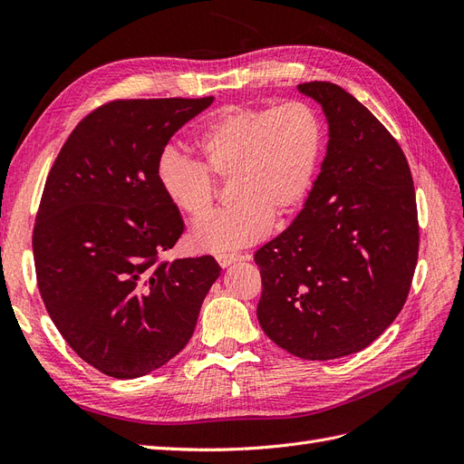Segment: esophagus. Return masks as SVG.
I'll use <instances>...</instances> for the list:
<instances>
[{
    "instance_id": "esophagus-1",
    "label": "esophagus",
    "mask_w": 464,
    "mask_h": 464,
    "mask_svg": "<svg viewBox=\"0 0 464 464\" xmlns=\"http://www.w3.org/2000/svg\"><path fill=\"white\" fill-rule=\"evenodd\" d=\"M246 257L240 256V254H218L217 256V261L218 265L222 266V269H227V266H230L232 263H237V261H244Z\"/></svg>"
}]
</instances>
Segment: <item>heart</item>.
<instances>
[{
	"label": "heart",
	"mask_w": 464,
	"mask_h": 464,
	"mask_svg": "<svg viewBox=\"0 0 464 464\" xmlns=\"http://www.w3.org/2000/svg\"><path fill=\"white\" fill-rule=\"evenodd\" d=\"M201 162L166 150L157 179L179 215L203 217L215 181H230L234 203L195 224L189 242L199 251H230L254 244L310 198L325 150L317 111L302 101L271 106L222 108L195 135Z\"/></svg>",
	"instance_id": "obj_1"
}]
</instances>
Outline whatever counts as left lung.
Returning <instances> with one entry per match:
<instances>
[{"mask_svg": "<svg viewBox=\"0 0 464 464\" xmlns=\"http://www.w3.org/2000/svg\"><path fill=\"white\" fill-rule=\"evenodd\" d=\"M327 121L321 172L298 217L256 251L259 325L304 360L372 344L409 296L418 259L416 195L399 143L372 111L327 81L298 85Z\"/></svg>", "mask_w": 464, "mask_h": 464, "instance_id": "left-lung-1", "label": "left lung"}]
</instances>
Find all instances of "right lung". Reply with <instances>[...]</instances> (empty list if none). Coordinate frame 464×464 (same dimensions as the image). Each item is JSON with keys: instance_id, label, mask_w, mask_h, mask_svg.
<instances>
[{"instance_id": "right-lung-1", "label": "right lung", "mask_w": 464, "mask_h": 464, "mask_svg": "<svg viewBox=\"0 0 464 464\" xmlns=\"http://www.w3.org/2000/svg\"><path fill=\"white\" fill-rule=\"evenodd\" d=\"M213 101L110 102L77 125L48 174L33 236L40 296L67 344L106 375L135 379L170 362L220 275L210 256L157 263L184 232L159 160Z\"/></svg>"}]
</instances>
